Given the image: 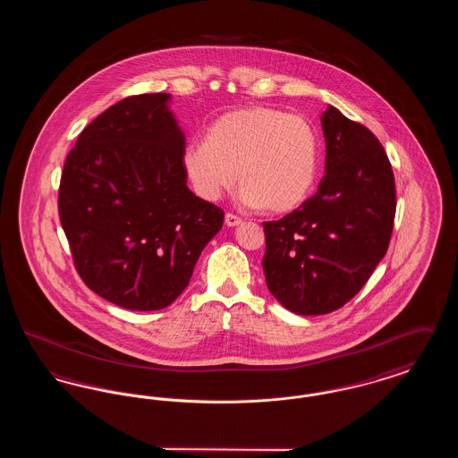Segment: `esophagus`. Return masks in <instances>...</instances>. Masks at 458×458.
<instances>
[{
  "label": "esophagus",
  "mask_w": 458,
  "mask_h": 458,
  "mask_svg": "<svg viewBox=\"0 0 458 458\" xmlns=\"http://www.w3.org/2000/svg\"><path fill=\"white\" fill-rule=\"evenodd\" d=\"M225 223H226V226H237V225L242 223V218L237 216V215H233V213H226Z\"/></svg>",
  "instance_id": "esophagus-1"
}]
</instances>
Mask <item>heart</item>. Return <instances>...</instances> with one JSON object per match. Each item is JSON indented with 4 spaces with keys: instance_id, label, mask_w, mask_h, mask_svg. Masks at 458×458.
Masks as SVG:
<instances>
[{
    "instance_id": "1",
    "label": "heart",
    "mask_w": 458,
    "mask_h": 458,
    "mask_svg": "<svg viewBox=\"0 0 458 458\" xmlns=\"http://www.w3.org/2000/svg\"><path fill=\"white\" fill-rule=\"evenodd\" d=\"M319 135L304 116L269 106L232 109L191 142L183 168L197 194L216 200L239 174L242 200L284 215L302 206L319 172Z\"/></svg>"
}]
</instances>
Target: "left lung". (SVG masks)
Listing matches in <instances>:
<instances>
[{
  "mask_svg": "<svg viewBox=\"0 0 458 458\" xmlns=\"http://www.w3.org/2000/svg\"><path fill=\"white\" fill-rule=\"evenodd\" d=\"M327 174L318 192L278 221H264L269 292L301 316L353 299L388 250L396 211L392 163L372 131L333 106L321 116Z\"/></svg>",
  "mask_w": 458,
  "mask_h": 458,
  "instance_id": "obj_1",
  "label": "left lung"
}]
</instances>
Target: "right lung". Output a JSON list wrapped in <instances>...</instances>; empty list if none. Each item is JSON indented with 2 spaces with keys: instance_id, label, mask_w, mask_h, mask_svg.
I'll use <instances>...</instances> for the list:
<instances>
[{
  "instance_id": "obj_1",
  "label": "right lung",
  "mask_w": 458,
  "mask_h": 458,
  "mask_svg": "<svg viewBox=\"0 0 458 458\" xmlns=\"http://www.w3.org/2000/svg\"><path fill=\"white\" fill-rule=\"evenodd\" d=\"M170 94H135L81 131L66 156L58 215L73 266L92 292L157 310L187 288L223 209L187 187L185 137Z\"/></svg>"
}]
</instances>
